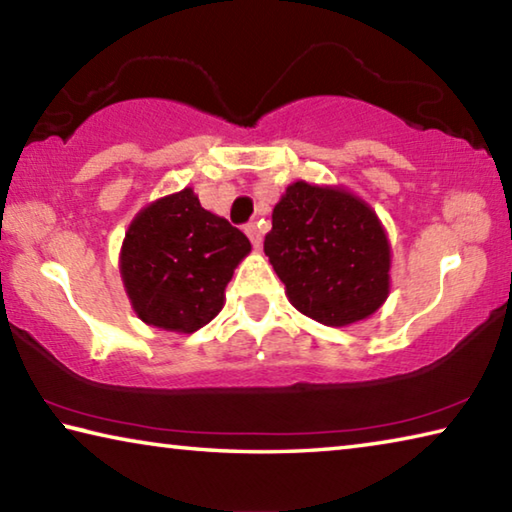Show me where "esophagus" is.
<instances>
[{
  "label": "esophagus",
  "mask_w": 512,
  "mask_h": 512,
  "mask_svg": "<svg viewBox=\"0 0 512 512\" xmlns=\"http://www.w3.org/2000/svg\"><path fill=\"white\" fill-rule=\"evenodd\" d=\"M246 235H248V239L253 241V246L259 250L262 248V232H259V228L255 223H248L246 225Z\"/></svg>",
  "instance_id": "esophagus-1"
}]
</instances>
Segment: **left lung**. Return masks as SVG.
Returning a JSON list of instances; mask_svg holds the SVG:
<instances>
[{
  "mask_svg": "<svg viewBox=\"0 0 512 512\" xmlns=\"http://www.w3.org/2000/svg\"><path fill=\"white\" fill-rule=\"evenodd\" d=\"M264 253L300 314L329 327L370 318L391 293V241L343 185L291 183L273 207Z\"/></svg>",
  "mask_w": 512,
  "mask_h": 512,
  "instance_id": "1",
  "label": "left lung"
}]
</instances>
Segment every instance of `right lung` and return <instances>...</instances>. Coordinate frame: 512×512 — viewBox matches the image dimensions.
Wrapping results in <instances>:
<instances>
[{
	"instance_id": "add662e5",
	"label": "right lung",
	"mask_w": 512,
	"mask_h": 512,
	"mask_svg": "<svg viewBox=\"0 0 512 512\" xmlns=\"http://www.w3.org/2000/svg\"><path fill=\"white\" fill-rule=\"evenodd\" d=\"M250 253L244 232L207 212L192 187L142 207L119 250L135 316L149 327L192 334L225 305V287Z\"/></svg>"
}]
</instances>
